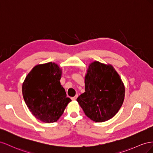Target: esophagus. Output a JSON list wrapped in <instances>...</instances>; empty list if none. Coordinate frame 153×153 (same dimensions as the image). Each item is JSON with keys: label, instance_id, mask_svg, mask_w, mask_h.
<instances>
[{"label": "esophagus", "instance_id": "1", "mask_svg": "<svg viewBox=\"0 0 153 153\" xmlns=\"http://www.w3.org/2000/svg\"><path fill=\"white\" fill-rule=\"evenodd\" d=\"M77 97H78V95H76L75 96H74V97H72L71 99H72V101H75V100H76V99L77 98Z\"/></svg>", "mask_w": 153, "mask_h": 153}]
</instances>
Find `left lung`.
I'll use <instances>...</instances> for the list:
<instances>
[{
	"label": "left lung",
	"mask_w": 153,
	"mask_h": 153,
	"mask_svg": "<svg viewBox=\"0 0 153 153\" xmlns=\"http://www.w3.org/2000/svg\"><path fill=\"white\" fill-rule=\"evenodd\" d=\"M85 84V91L77 101L85 115L95 123L114 117L123 104L125 88L112 65L99 62L90 64Z\"/></svg>",
	"instance_id": "obj_1"
}]
</instances>
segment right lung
<instances>
[{
    "label": "right lung",
    "mask_w": 153,
    "mask_h": 153,
    "mask_svg": "<svg viewBox=\"0 0 153 153\" xmlns=\"http://www.w3.org/2000/svg\"><path fill=\"white\" fill-rule=\"evenodd\" d=\"M62 71L57 64L38 65L26 76L22 94L26 105L36 119L53 123L62 115L71 99L60 84Z\"/></svg>",
    "instance_id": "add662e5"
}]
</instances>
